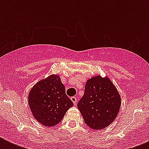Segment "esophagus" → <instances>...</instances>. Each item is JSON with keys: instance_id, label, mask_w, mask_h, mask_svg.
Returning <instances> with one entry per match:
<instances>
[{"instance_id": "1", "label": "esophagus", "mask_w": 149, "mask_h": 149, "mask_svg": "<svg viewBox=\"0 0 149 149\" xmlns=\"http://www.w3.org/2000/svg\"><path fill=\"white\" fill-rule=\"evenodd\" d=\"M71 100H72V103H73V104H74V105H76V104H77V97H71Z\"/></svg>"}]
</instances>
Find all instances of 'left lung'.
Listing matches in <instances>:
<instances>
[{
  "instance_id": "1",
  "label": "left lung",
  "mask_w": 149,
  "mask_h": 149,
  "mask_svg": "<svg viewBox=\"0 0 149 149\" xmlns=\"http://www.w3.org/2000/svg\"><path fill=\"white\" fill-rule=\"evenodd\" d=\"M121 98L108 77L100 75L86 80L84 95L77 104L86 125L93 130H101L117 118Z\"/></svg>"
}]
</instances>
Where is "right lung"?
<instances>
[{
    "label": "right lung",
    "mask_w": 149,
    "mask_h": 149,
    "mask_svg": "<svg viewBox=\"0 0 149 149\" xmlns=\"http://www.w3.org/2000/svg\"><path fill=\"white\" fill-rule=\"evenodd\" d=\"M28 99L34 118L46 127L58 124L66 111L73 106L57 74L50 75L36 83L29 92Z\"/></svg>",
    "instance_id": "1"
}]
</instances>
